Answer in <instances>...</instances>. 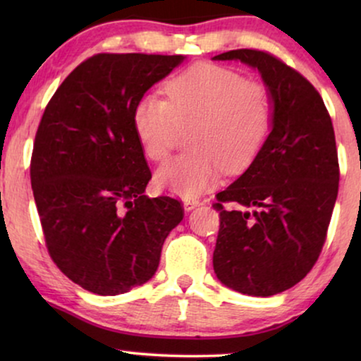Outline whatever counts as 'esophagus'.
<instances>
[{
	"label": "esophagus",
	"mask_w": 361,
	"mask_h": 361,
	"mask_svg": "<svg viewBox=\"0 0 361 361\" xmlns=\"http://www.w3.org/2000/svg\"><path fill=\"white\" fill-rule=\"evenodd\" d=\"M200 205V200L199 199H184V209L189 212V210H192V209H195V207H199Z\"/></svg>",
	"instance_id": "1"
}]
</instances>
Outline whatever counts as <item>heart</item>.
<instances>
[{"label":"heart","mask_w":361,"mask_h":361,"mask_svg":"<svg viewBox=\"0 0 361 361\" xmlns=\"http://www.w3.org/2000/svg\"><path fill=\"white\" fill-rule=\"evenodd\" d=\"M167 100L146 95L133 110L145 154L164 161L182 131L192 130V152L174 157L156 180L176 195L194 197L219 180L220 171H245L271 131L273 98L263 82L215 63H197L166 83Z\"/></svg>","instance_id":"1"}]
</instances>
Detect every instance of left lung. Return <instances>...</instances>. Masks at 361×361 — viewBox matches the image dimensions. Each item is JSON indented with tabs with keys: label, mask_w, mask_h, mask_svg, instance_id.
Instances as JSON below:
<instances>
[{
	"label": "left lung",
	"mask_w": 361,
	"mask_h": 361,
	"mask_svg": "<svg viewBox=\"0 0 361 361\" xmlns=\"http://www.w3.org/2000/svg\"><path fill=\"white\" fill-rule=\"evenodd\" d=\"M214 59L256 67L273 98L264 146L214 204L216 278L268 298L304 279L327 238L340 177L332 118L312 83L273 54L236 49Z\"/></svg>",
	"instance_id": "obj_1"
}]
</instances>
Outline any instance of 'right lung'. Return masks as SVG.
I'll return each mask as SVG.
<instances>
[{"instance_id":"add662e5","label":"right lung","mask_w":361,"mask_h":361,"mask_svg":"<svg viewBox=\"0 0 361 361\" xmlns=\"http://www.w3.org/2000/svg\"><path fill=\"white\" fill-rule=\"evenodd\" d=\"M184 61L95 54L49 100L31 156V184L49 255L80 288L128 293L154 276L180 200L145 195L151 171L133 123L142 95Z\"/></svg>"}]
</instances>
